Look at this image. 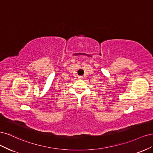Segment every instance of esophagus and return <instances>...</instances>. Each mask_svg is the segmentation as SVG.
Here are the masks:
<instances>
[{"mask_svg":"<svg viewBox=\"0 0 153 153\" xmlns=\"http://www.w3.org/2000/svg\"><path fill=\"white\" fill-rule=\"evenodd\" d=\"M78 78H79V79H82V78H83V76H78Z\"/></svg>","mask_w":153,"mask_h":153,"instance_id":"34e87169","label":"esophagus"}]
</instances>
